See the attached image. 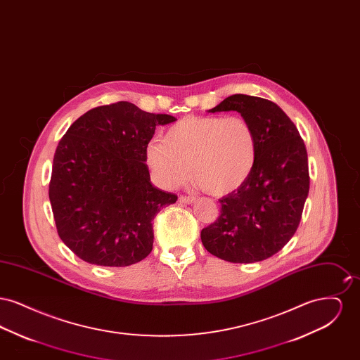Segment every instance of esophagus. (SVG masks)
Listing matches in <instances>:
<instances>
[{
  "instance_id": "obj_1",
  "label": "esophagus",
  "mask_w": 360,
  "mask_h": 360,
  "mask_svg": "<svg viewBox=\"0 0 360 360\" xmlns=\"http://www.w3.org/2000/svg\"><path fill=\"white\" fill-rule=\"evenodd\" d=\"M194 201H195V197H193V195H179L181 204H193Z\"/></svg>"
}]
</instances>
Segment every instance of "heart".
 Segmentation results:
<instances>
[{
	"label": "heart",
	"mask_w": 360,
	"mask_h": 360,
	"mask_svg": "<svg viewBox=\"0 0 360 360\" xmlns=\"http://www.w3.org/2000/svg\"><path fill=\"white\" fill-rule=\"evenodd\" d=\"M257 136L240 116H191L172 125L163 140L147 146V160L156 178L176 186L188 178L212 195L239 188L257 162Z\"/></svg>",
	"instance_id": "b5f03b06"
}]
</instances>
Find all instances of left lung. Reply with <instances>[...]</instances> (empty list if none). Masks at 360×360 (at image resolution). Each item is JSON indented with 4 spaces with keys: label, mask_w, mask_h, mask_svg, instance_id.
Wrapping results in <instances>:
<instances>
[{
    "label": "left lung",
    "mask_w": 360,
    "mask_h": 360,
    "mask_svg": "<svg viewBox=\"0 0 360 360\" xmlns=\"http://www.w3.org/2000/svg\"><path fill=\"white\" fill-rule=\"evenodd\" d=\"M236 110L257 136V162L239 188L220 198V216L201 231L206 250L226 262L273 257L295 233L309 193L307 147L273 101L233 94L209 112Z\"/></svg>",
    "instance_id": "8db88e82"
}]
</instances>
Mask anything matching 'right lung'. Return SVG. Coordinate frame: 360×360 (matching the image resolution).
Wrapping results in <instances>:
<instances>
[{
	"label": "right lung",
	"instance_id": "right-lung-1",
	"mask_svg": "<svg viewBox=\"0 0 360 360\" xmlns=\"http://www.w3.org/2000/svg\"><path fill=\"white\" fill-rule=\"evenodd\" d=\"M175 120L120 101L70 125L53 155L49 195L58 235L77 257L124 267L153 251V220L178 197L155 188L144 162L155 128Z\"/></svg>",
	"mask_w": 360,
	"mask_h": 360
}]
</instances>
